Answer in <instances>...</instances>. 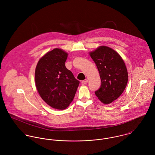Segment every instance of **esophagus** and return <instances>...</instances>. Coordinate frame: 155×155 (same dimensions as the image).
I'll return each mask as SVG.
<instances>
[{
  "label": "esophagus",
  "instance_id": "esophagus-1",
  "mask_svg": "<svg viewBox=\"0 0 155 155\" xmlns=\"http://www.w3.org/2000/svg\"><path fill=\"white\" fill-rule=\"evenodd\" d=\"M87 83H88V81H87V80H84V81H82L81 82V84H82V85H86Z\"/></svg>",
  "mask_w": 155,
  "mask_h": 155
}]
</instances>
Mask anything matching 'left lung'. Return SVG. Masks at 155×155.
I'll list each match as a JSON object with an SVG mask.
<instances>
[{"instance_id": "1", "label": "left lung", "mask_w": 155, "mask_h": 155, "mask_svg": "<svg viewBox=\"0 0 155 155\" xmlns=\"http://www.w3.org/2000/svg\"><path fill=\"white\" fill-rule=\"evenodd\" d=\"M98 70L101 87L95 92L99 100L105 104L117 99L127 87L128 74L120 55L106 46H100L89 53Z\"/></svg>"}]
</instances>
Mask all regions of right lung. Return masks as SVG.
Masks as SVG:
<instances>
[{
	"mask_svg": "<svg viewBox=\"0 0 155 155\" xmlns=\"http://www.w3.org/2000/svg\"><path fill=\"white\" fill-rule=\"evenodd\" d=\"M68 53L55 48L42 57L35 69V84L42 100L51 107L64 110L73 100L79 81L67 68Z\"/></svg>",
	"mask_w": 155,
	"mask_h": 155,
	"instance_id": "right-lung-1",
	"label": "right lung"
}]
</instances>
